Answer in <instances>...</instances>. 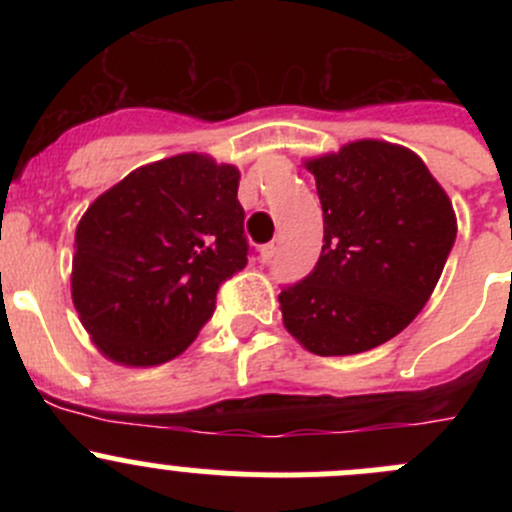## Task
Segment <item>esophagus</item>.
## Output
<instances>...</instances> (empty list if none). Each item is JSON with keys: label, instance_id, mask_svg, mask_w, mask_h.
I'll use <instances>...</instances> for the list:
<instances>
[{"label": "esophagus", "instance_id": "34e87169", "mask_svg": "<svg viewBox=\"0 0 512 512\" xmlns=\"http://www.w3.org/2000/svg\"><path fill=\"white\" fill-rule=\"evenodd\" d=\"M277 250H280V242H267V245L260 250L262 262H272V260H275Z\"/></svg>", "mask_w": 512, "mask_h": 512}]
</instances>
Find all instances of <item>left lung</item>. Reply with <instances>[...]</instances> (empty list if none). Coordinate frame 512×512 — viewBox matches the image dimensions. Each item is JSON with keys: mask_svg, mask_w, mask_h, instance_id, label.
<instances>
[{"mask_svg": "<svg viewBox=\"0 0 512 512\" xmlns=\"http://www.w3.org/2000/svg\"><path fill=\"white\" fill-rule=\"evenodd\" d=\"M324 213V245L304 280L282 287L287 332L319 356L369 352L409 327L451 247L448 195L409 148L356 141L307 160Z\"/></svg>", "mask_w": 512, "mask_h": 512, "instance_id": "obj_1", "label": "left lung"}]
</instances>
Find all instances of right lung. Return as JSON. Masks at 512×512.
Listing matches in <instances>:
<instances>
[{
  "mask_svg": "<svg viewBox=\"0 0 512 512\" xmlns=\"http://www.w3.org/2000/svg\"><path fill=\"white\" fill-rule=\"evenodd\" d=\"M235 165L183 153L143 165L76 227L71 297L108 359L153 366L190 347L247 265Z\"/></svg>",
  "mask_w": 512,
  "mask_h": 512,
  "instance_id": "1",
  "label": "right lung"
}]
</instances>
